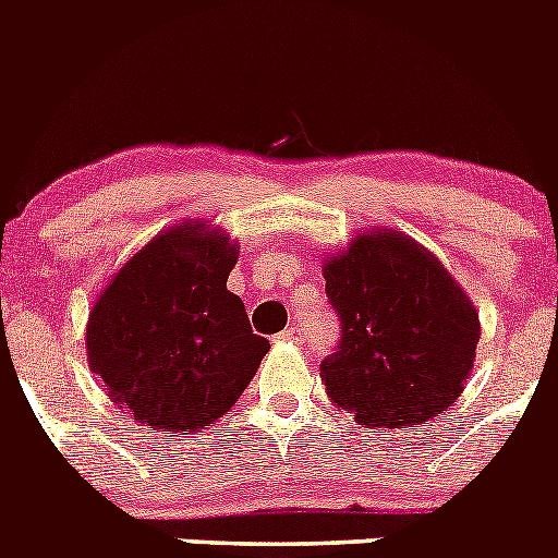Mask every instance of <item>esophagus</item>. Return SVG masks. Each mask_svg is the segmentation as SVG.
<instances>
[{"label":"esophagus","instance_id":"obj_1","mask_svg":"<svg viewBox=\"0 0 558 558\" xmlns=\"http://www.w3.org/2000/svg\"><path fill=\"white\" fill-rule=\"evenodd\" d=\"M302 338H304V332L299 324H290L288 329H282V332H279V340H290V343H299Z\"/></svg>","mask_w":558,"mask_h":558}]
</instances>
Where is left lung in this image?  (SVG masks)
Returning <instances> with one entry per match:
<instances>
[{"label":"left lung","mask_w":558,"mask_h":558,"mask_svg":"<svg viewBox=\"0 0 558 558\" xmlns=\"http://www.w3.org/2000/svg\"><path fill=\"white\" fill-rule=\"evenodd\" d=\"M340 318L322 379L368 427H413L450 408L475 363L481 322L450 270L399 231H366L324 259Z\"/></svg>","instance_id":"8db88e82"}]
</instances>
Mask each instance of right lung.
I'll list each match as a JSON object with an SVG mask.
<instances>
[{
    "label": "right lung",
    "mask_w": 558,
    "mask_h": 558,
    "mask_svg": "<svg viewBox=\"0 0 558 558\" xmlns=\"http://www.w3.org/2000/svg\"><path fill=\"white\" fill-rule=\"evenodd\" d=\"M236 254L206 223L172 226L113 274L88 313V366L142 425H215L268 354L243 299L226 288Z\"/></svg>",
    "instance_id": "1"
}]
</instances>
